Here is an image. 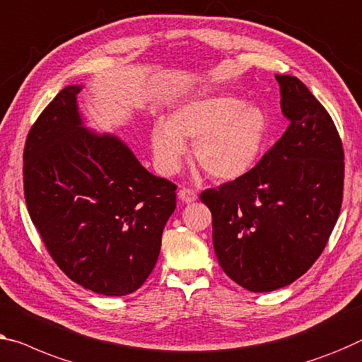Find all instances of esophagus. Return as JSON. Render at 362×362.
<instances>
[{
    "label": "esophagus",
    "mask_w": 362,
    "mask_h": 362,
    "mask_svg": "<svg viewBox=\"0 0 362 362\" xmlns=\"http://www.w3.org/2000/svg\"><path fill=\"white\" fill-rule=\"evenodd\" d=\"M177 195H179V199H180L182 203H187V204L188 203H193L198 198L197 193L193 192V190H190V188H180Z\"/></svg>",
    "instance_id": "obj_1"
}]
</instances>
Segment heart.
Listing matches in <instances>:
<instances>
[{
    "mask_svg": "<svg viewBox=\"0 0 362 362\" xmlns=\"http://www.w3.org/2000/svg\"><path fill=\"white\" fill-rule=\"evenodd\" d=\"M267 117L255 105L229 95L199 97L151 128V149L163 175L180 169L185 143L193 158L213 179L235 180L253 169L267 138Z\"/></svg>",
    "mask_w": 362,
    "mask_h": 362,
    "instance_id": "obj_1",
    "label": "heart"
}]
</instances>
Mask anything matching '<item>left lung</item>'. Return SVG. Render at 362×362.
Wrapping results in <instances>:
<instances>
[{
	"mask_svg": "<svg viewBox=\"0 0 362 362\" xmlns=\"http://www.w3.org/2000/svg\"><path fill=\"white\" fill-rule=\"evenodd\" d=\"M289 127L244 177L204 190L224 273L252 293L296 281L325 249L343 202L341 138L314 94L276 74Z\"/></svg>",
	"mask_w": 362,
	"mask_h": 362,
	"instance_id": "8db88e82",
	"label": "left lung"
}]
</instances>
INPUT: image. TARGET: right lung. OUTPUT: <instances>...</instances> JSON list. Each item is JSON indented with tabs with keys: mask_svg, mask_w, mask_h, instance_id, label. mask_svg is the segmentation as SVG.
<instances>
[{
	"mask_svg": "<svg viewBox=\"0 0 362 362\" xmlns=\"http://www.w3.org/2000/svg\"><path fill=\"white\" fill-rule=\"evenodd\" d=\"M79 90L62 89L27 134V209L69 279L97 294L125 296L158 262L177 185L144 169L117 136L89 132Z\"/></svg>",
	"mask_w": 362,
	"mask_h": 362,
	"instance_id": "obj_1",
	"label": "right lung"
}]
</instances>
